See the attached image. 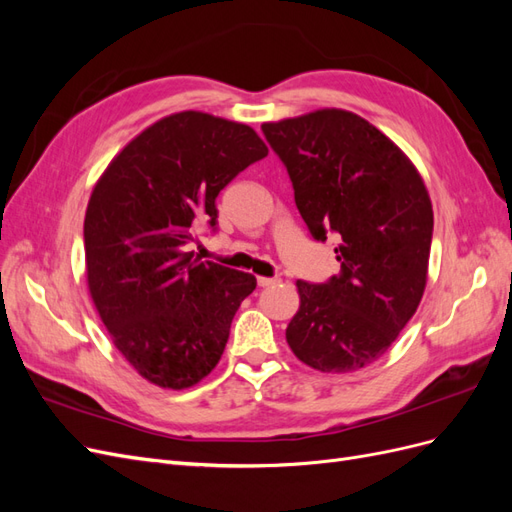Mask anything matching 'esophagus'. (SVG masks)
Wrapping results in <instances>:
<instances>
[{"instance_id":"34e87169","label":"esophagus","mask_w":512,"mask_h":512,"mask_svg":"<svg viewBox=\"0 0 512 512\" xmlns=\"http://www.w3.org/2000/svg\"><path fill=\"white\" fill-rule=\"evenodd\" d=\"M275 284H280V280H277V277H258V286H262V288L275 286Z\"/></svg>"}]
</instances>
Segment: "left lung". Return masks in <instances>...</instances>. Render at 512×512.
<instances>
[{"instance_id": "8db88e82", "label": "left lung", "mask_w": 512, "mask_h": 512, "mask_svg": "<svg viewBox=\"0 0 512 512\" xmlns=\"http://www.w3.org/2000/svg\"><path fill=\"white\" fill-rule=\"evenodd\" d=\"M262 132L314 239L339 235L342 273L327 284L297 280L286 342L322 374L361 369L391 348L423 299L433 232L425 181L389 136L344 108L267 121Z\"/></svg>"}]
</instances>
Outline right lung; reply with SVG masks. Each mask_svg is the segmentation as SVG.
<instances>
[{
  "mask_svg": "<svg viewBox=\"0 0 512 512\" xmlns=\"http://www.w3.org/2000/svg\"><path fill=\"white\" fill-rule=\"evenodd\" d=\"M269 153L254 128L200 111L151 123L104 168L85 211V275L96 312L138 374L183 391L220 363L256 277L183 245L218 220L215 198Z\"/></svg>",
  "mask_w": 512,
  "mask_h": 512,
  "instance_id": "add662e5",
  "label": "right lung"
}]
</instances>
